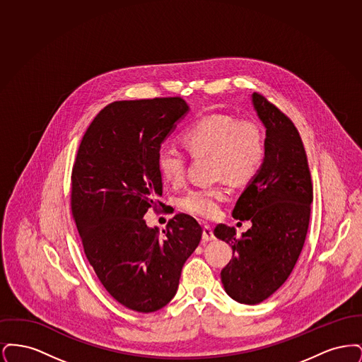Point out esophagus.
<instances>
[{
  "label": "esophagus",
  "instance_id": "obj_1",
  "mask_svg": "<svg viewBox=\"0 0 362 362\" xmlns=\"http://www.w3.org/2000/svg\"><path fill=\"white\" fill-rule=\"evenodd\" d=\"M202 240L211 241L214 240V233H213V228L210 225L204 226V233H202Z\"/></svg>",
  "mask_w": 362,
  "mask_h": 362
}]
</instances>
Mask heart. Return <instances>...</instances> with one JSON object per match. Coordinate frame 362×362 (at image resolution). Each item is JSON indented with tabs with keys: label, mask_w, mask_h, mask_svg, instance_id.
I'll return each mask as SVG.
<instances>
[{
	"label": "heart",
	"mask_w": 362,
	"mask_h": 362,
	"mask_svg": "<svg viewBox=\"0 0 362 362\" xmlns=\"http://www.w3.org/2000/svg\"><path fill=\"white\" fill-rule=\"evenodd\" d=\"M183 142L195 157L211 156L213 175L232 183L252 179L264 158V139L258 123L229 115L214 114L195 122L183 134ZM157 168L165 182L179 185L186 173L185 156L173 146H163L157 153ZM225 194L223 186L189 189L179 205L194 216L211 218L218 214Z\"/></svg>",
	"instance_id": "heart-1"
}]
</instances>
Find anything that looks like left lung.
<instances>
[{
    "mask_svg": "<svg viewBox=\"0 0 362 362\" xmlns=\"http://www.w3.org/2000/svg\"><path fill=\"white\" fill-rule=\"evenodd\" d=\"M251 100L266 129L264 158L232 216L250 220L252 226L238 238L235 228L220 224L214 235L233 250L221 272L225 292L238 303L255 305L291 276L307 236L313 189L305 149L293 122L257 92Z\"/></svg>",
    "mask_w": 362,
    "mask_h": 362,
    "instance_id": "left-lung-1",
    "label": "left lung"
}]
</instances>
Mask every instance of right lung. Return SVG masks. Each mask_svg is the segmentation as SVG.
<instances>
[{
	"instance_id": "obj_1",
	"label": "right lung",
	"mask_w": 362,
	"mask_h": 362,
	"mask_svg": "<svg viewBox=\"0 0 362 362\" xmlns=\"http://www.w3.org/2000/svg\"><path fill=\"white\" fill-rule=\"evenodd\" d=\"M189 111L180 98L108 104L86 129L73 165L71 213L86 259L129 310L165 307L201 241L202 228L187 214H176L163 233L144 220L163 195L157 153Z\"/></svg>"
}]
</instances>
